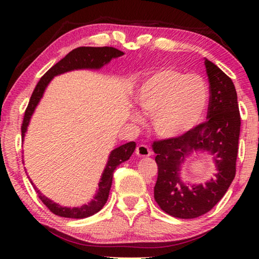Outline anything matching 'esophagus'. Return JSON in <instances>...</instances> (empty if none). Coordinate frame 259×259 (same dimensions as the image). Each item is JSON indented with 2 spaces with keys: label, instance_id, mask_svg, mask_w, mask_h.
I'll return each instance as SVG.
<instances>
[{
  "label": "esophagus",
  "instance_id": "1",
  "mask_svg": "<svg viewBox=\"0 0 259 259\" xmlns=\"http://www.w3.org/2000/svg\"><path fill=\"white\" fill-rule=\"evenodd\" d=\"M136 154L139 157H147L152 154V152L148 146L146 145H139L137 148H136Z\"/></svg>",
  "mask_w": 259,
  "mask_h": 259
}]
</instances>
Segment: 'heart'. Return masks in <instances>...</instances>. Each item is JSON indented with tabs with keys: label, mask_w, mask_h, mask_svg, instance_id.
<instances>
[{
	"label": "heart",
	"mask_w": 259,
	"mask_h": 259,
	"mask_svg": "<svg viewBox=\"0 0 259 259\" xmlns=\"http://www.w3.org/2000/svg\"><path fill=\"white\" fill-rule=\"evenodd\" d=\"M136 100L144 112L153 115L157 136L176 139L199 123L207 108L208 89L199 75L162 68L140 84Z\"/></svg>",
	"instance_id": "1"
}]
</instances>
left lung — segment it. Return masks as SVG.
<instances>
[{
    "label": "left lung",
    "instance_id": "left-lung-1",
    "mask_svg": "<svg viewBox=\"0 0 259 259\" xmlns=\"http://www.w3.org/2000/svg\"><path fill=\"white\" fill-rule=\"evenodd\" d=\"M210 85L208 121L176 139L153 143L156 154L157 181L154 199L170 216L191 219L202 216L218 203L235 177L240 136V112L231 78L204 58ZM213 156L217 174L204 184L184 183L180 171L194 152Z\"/></svg>",
    "mask_w": 259,
    "mask_h": 259
}]
</instances>
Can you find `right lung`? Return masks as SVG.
I'll return each mask as SVG.
<instances>
[{
	"label": "right lung",
	"mask_w": 259,
	"mask_h": 259,
	"mask_svg": "<svg viewBox=\"0 0 259 259\" xmlns=\"http://www.w3.org/2000/svg\"><path fill=\"white\" fill-rule=\"evenodd\" d=\"M123 55L124 52H122L112 47H81L72 50L68 55L65 56L63 59L59 60L55 66H52L49 71L41 77V80L38 81L33 91L32 97L29 99L28 106L26 108L25 112L23 125H21V137H23V142L25 135L27 133L30 119H32L33 114L35 112V108H36L37 105L40 104L41 99L43 98V95L46 93V89L48 85H49V83L52 81V78L60 75V74L77 71V69H95V71H97V69L103 68L105 65L111 63L112 59L119 58V57ZM135 148L136 143L130 142L114 148V150L109 153L108 160L104 168L102 177L99 179L98 188L97 191H96L94 199L91 200L90 202L82 204L81 207H64V205H60L59 203L54 202V201L50 200L49 198H47V196L34 185V183L30 181V178H28L35 190L38 193V198H40L42 202L49 208L51 212H54L57 216L65 218H87L97 213L99 210L104 207V204L106 203L109 190H111L112 186L114 170H115L117 165L130 159Z\"/></svg>",
	"instance_id": "obj_1"
}]
</instances>
